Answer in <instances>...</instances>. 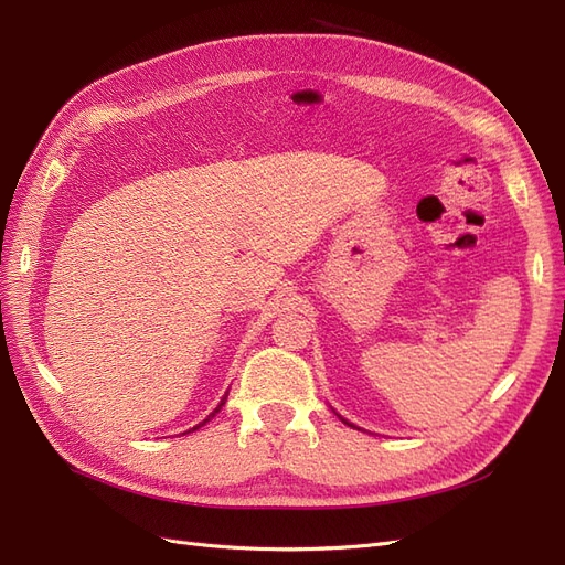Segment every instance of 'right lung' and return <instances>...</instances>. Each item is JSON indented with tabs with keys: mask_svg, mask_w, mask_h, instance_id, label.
Segmentation results:
<instances>
[{
	"mask_svg": "<svg viewBox=\"0 0 565 565\" xmlns=\"http://www.w3.org/2000/svg\"><path fill=\"white\" fill-rule=\"evenodd\" d=\"M226 398H228V396H224V401H221V403H218V407H216V409H214V413H212V415H210L207 419H204V422H210V419H212V417H214V415L218 413V409H221V405H224V403H226ZM204 422H202V424H204ZM202 424H198V426H202ZM198 426H193V429H198Z\"/></svg>",
	"mask_w": 565,
	"mask_h": 565,
	"instance_id": "1",
	"label": "right lung"
}]
</instances>
